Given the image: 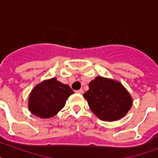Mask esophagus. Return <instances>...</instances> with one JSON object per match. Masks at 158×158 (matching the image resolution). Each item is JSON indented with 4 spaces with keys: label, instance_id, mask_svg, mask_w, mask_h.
I'll list each match as a JSON object with an SVG mask.
<instances>
[{
    "label": "esophagus",
    "instance_id": "esophagus-1",
    "mask_svg": "<svg viewBox=\"0 0 158 158\" xmlns=\"http://www.w3.org/2000/svg\"><path fill=\"white\" fill-rule=\"evenodd\" d=\"M75 93H77V94H82L83 93H84V90H83V89H79V90H77V91H75Z\"/></svg>",
    "mask_w": 158,
    "mask_h": 158
}]
</instances>
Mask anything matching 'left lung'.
Here are the masks:
<instances>
[{
	"label": "left lung",
	"instance_id": "8db88e82",
	"mask_svg": "<svg viewBox=\"0 0 158 158\" xmlns=\"http://www.w3.org/2000/svg\"><path fill=\"white\" fill-rule=\"evenodd\" d=\"M89 89L84 94V98L100 120H120L132 106V98L120 82L98 76L89 83Z\"/></svg>",
	"mask_w": 158,
	"mask_h": 158
}]
</instances>
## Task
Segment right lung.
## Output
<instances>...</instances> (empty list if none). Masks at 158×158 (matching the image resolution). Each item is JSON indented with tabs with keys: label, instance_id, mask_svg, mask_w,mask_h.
<instances>
[{
	"label": "right lung",
	"instance_id": "right-lung-1",
	"mask_svg": "<svg viewBox=\"0 0 158 158\" xmlns=\"http://www.w3.org/2000/svg\"><path fill=\"white\" fill-rule=\"evenodd\" d=\"M73 94L69 85L57 81L56 78L47 79L36 85L30 93L28 109L38 117H53L64 107L67 98Z\"/></svg>",
	"mask_w": 158,
	"mask_h": 158
}]
</instances>
